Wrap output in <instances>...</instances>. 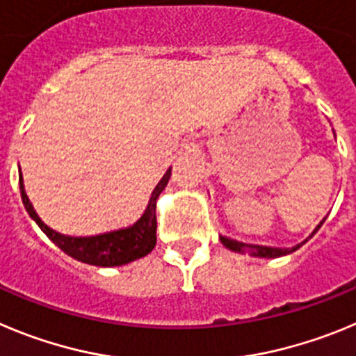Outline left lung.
I'll list each match as a JSON object with an SVG mask.
<instances>
[{"mask_svg":"<svg viewBox=\"0 0 356 356\" xmlns=\"http://www.w3.org/2000/svg\"><path fill=\"white\" fill-rule=\"evenodd\" d=\"M321 225H323V222L316 227V230H314L312 234L318 232L319 227ZM220 241H222L227 248L232 250V252H239V254H250V255H254V257H268V259L282 257V255L291 254V252H294V250H298L300 246H302V245H296V246H293V248H273V246L246 245V243L236 241V239H230V238H227V236H220Z\"/></svg>","mask_w":356,"mask_h":356,"instance_id":"8db88e82","label":"left lung"}]
</instances>
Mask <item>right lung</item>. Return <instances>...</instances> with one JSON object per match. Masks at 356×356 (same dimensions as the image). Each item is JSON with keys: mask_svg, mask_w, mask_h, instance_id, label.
I'll return each instance as SVG.
<instances>
[{"mask_svg": "<svg viewBox=\"0 0 356 356\" xmlns=\"http://www.w3.org/2000/svg\"><path fill=\"white\" fill-rule=\"evenodd\" d=\"M170 175L172 172L168 168L154 188L152 195H150L149 206H147L145 213L142 214L138 222L133 223L131 227H126V229L95 234V236H65V234L49 229L35 213L30 198L24 191L22 175L19 177V188H21L22 204L26 207L28 214L33 218L37 225L42 229V232L60 250H63L67 255H70L76 261L86 262V264L92 266H102V268H111V266H122L140 257H145L147 254L152 252V248L156 246V227H158V222H156V202H158V197L168 184Z\"/></svg>", "mask_w": 356, "mask_h": 356, "instance_id": "1", "label": "right lung"}]
</instances>
